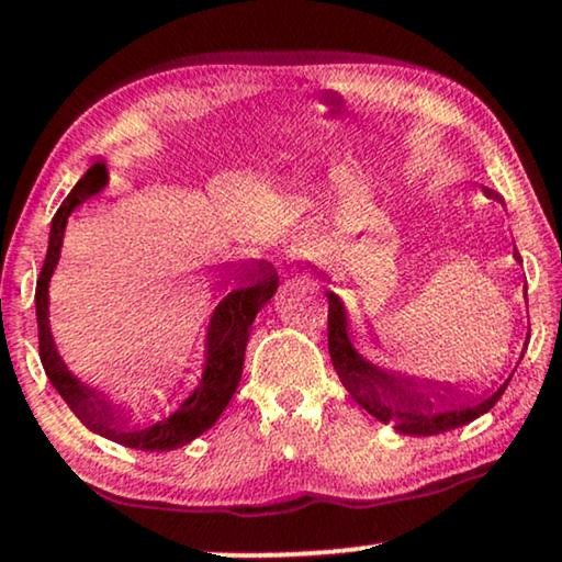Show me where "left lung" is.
Here are the masks:
<instances>
[{
  "instance_id": "left-lung-1",
  "label": "left lung",
  "mask_w": 562,
  "mask_h": 562,
  "mask_svg": "<svg viewBox=\"0 0 562 562\" xmlns=\"http://www.w3.org/2000/svg\"><path fill=\"white\" fill-rule=\"evenodd\" d=\"M482 191H485L487 199H495V202L506 207L498 191L485 187H482ZM514 259L521 261L518 251H514ZM326 295H329V355L334 371H337L347 394L368 415L392 425L394 430L404 432V436H438V432L461 428V425L477 420L480 415L493 409V404L506 392L510 375L516 371L514 368L498 386L493 383L487 389H474L477 383H467V386L451 381L443 383L379 366L368 360L352 345L350 314H347L342 297L337 293ZM521 358H518V363H521Z\"/></svg>"
}]
</instances>
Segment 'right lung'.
<instances>
[{"label": "right lung", "instance_id": "obj_1", "mask_svg": "<svg viewBox=\"0 0 562 562\" xmlns=\"http://www.w3.org/2000/svg\"><path fill=\"white\" fill-rule=\"evenodd\" d=\"M109 162H92L88 173L75 183V189L69 191L52 220L46 261L44 269H41L38 285H35L41 363H44L52 386L61 394V400L69 404V409L75 412L77 420L85 428L109 440H116L122 446H130V449L170 451L187 446L189 440L210 430L217 423V417L223 415V409L228 407V402L238 389L240 373H244L246 345L254 318H257L261 305L269 303V297L277 293L280 277H277V269L269 261H251V265H240L238 269L228 267L220 272L223 274L220 282H225V288H228L231 280H236L238 285L220 297L215 311H212L207 334H204L202 375H199L196 386L191 389V394L179 407L162 415L160 420L137 423L132 407H126L124 402L111 400L105 389L92 386V383L82 381L80 375L69 371L59 350H56L52 318H48V285H52V277L56 267H59L64 231H67L69 215L80 204L101 194L109 187Z\"/></svg>", "mask_w": 562, "mask_h": 562}]
</instances>
